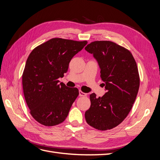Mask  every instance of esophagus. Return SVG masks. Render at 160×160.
<instances>
[{
	"mask_svg": "<svg viewBox=\"0 0 160 160\" xmlns=\"http://www.w3.org/2000/svg\"><path fill=\"white\" fill-rule=\"evenodd\" d=\"M79 97H86L87 96V93H85L81 91H79Z\"/></svg>",
	"mask_w": 160,
	"mask_h": 160,
	"instance_id": "1",
	"label": "esophagus"
}]
</instances>
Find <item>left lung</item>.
Instances as JSON below:
<instances>
[{
    "instance_id": "1",
    "label": "left lung",
    "mask_w": 160,
    "mask_h": 160,
    "mask_svg": "<svg viewBox=\"0 0 160 160\" xmlns=\"http://www.w3.org/2000/svg\"><path fill=\"white\" fill-rule=\"evenodd\" d=\"M85 49L98 62L107 90L102 97L90 95L85 120L97 130L112 129L127 117L136 100L140 87L136 62L128 49L111 41L92 42Z\"/></svg>"
}]
</instances>
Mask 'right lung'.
I'll return each mask as SVG.
<instances>
[{
  "mask_svg": "<svg viewBox=\"0 0 160 160\" xmlns=\"http://www.w3.org/2000/svg\"><path fill=\"white\" fill-rule=\"evenodd\" d=\"M87 43L52 38L29 55L22 74L23 92L31 115L40 124L56 126L67 118L79 90L59 83L58 79L63 78L71 59Z\"/></svg>",
  "mask_w": 160,
  "mask_h": 160,
  "instance_id": "obj_1",
  "label": "right lung"
}]
</instances>
